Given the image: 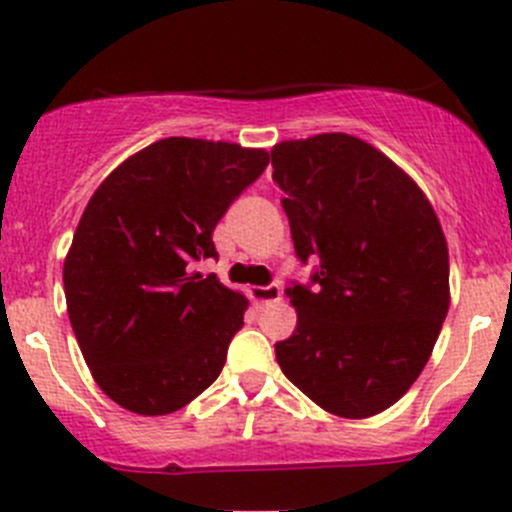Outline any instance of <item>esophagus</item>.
Returning <instances> with one entry per match:
<instances>
[{
    "label": "esophagus",
    "instance_id": "esophagus-1",
    "mask_svg": "<svg viewBox=\"0 0 512 512\" xmlns=\"http://www.w3.org/2000/svg\"><path fill=\"white\" fill-rule=\"evenodd\" d=\"M281 286L271 283V286H251L249 288V298L256 303V306H263V303H271L281 298Z\"/></svg>",
    "mask_w": 512,
    "mask_h": 512
}]
</instances>
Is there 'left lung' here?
I'll return each mask as SVG.
<instances>
[{
	"instance_id": "8db88e82",
	"label": "left lung",
	"mask_w": 512,
	"mask_h": 512,
	"mask_svg": "<svg viewBox=\"0 0 512 512\" xmlns=\"http://www.w3.org/2000/svg\"><path fill=\"white\" fill-rule=\"evenodd\" d=\"M296 256L313 286L288 288L298 321L276 343L283 376L323 411L371 418L426 368L450 306L448 244L421 186L351 134L271 149Z\"/></svg>"
}]
</instances>
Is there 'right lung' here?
<instances>
[{
	"label": "right lung",
	"mask_w": 512,
	"mask_h": 512,
	"mask_svg": "<svg viewBox=\"0 0 512 512\" xmlns=\"http://www.w3.org/2000/svg\"><path fill=\"white\" fill-rule=\"evenodd\" d=\"M268 151L169 136L121 161L86 204L64 258L67 311L96 386L166 416L219 378L249 298L194 266L261 176Z\"/></svg>",
	"instance_id": "obj_1"
}]
</instances>
